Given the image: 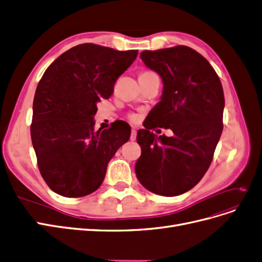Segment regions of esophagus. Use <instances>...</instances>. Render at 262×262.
Returning <instances> with one entry per match:
<instances>
[{
  "label": "esophagus",
  "instance_id": "34e87169",
  "mask_svg": "<svg viewBox=\"0 0 262 262\" xmlns=\"http://www.w3.org/2000/svg\"><path fill=\"white\" fill-rule=\"evenodd\" d=\"M131 141H134L137 139V129H132L131 130V137H130Z\"/></svg>",
  "mask_w": 262,
  "mask_h": 262
}]
</instances>
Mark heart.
<instances>
[{"label":"heart","mask_w":262,"mask_h":262,"mask_svg":"<svg viewBox=\"0 0 262 262\" xmlns=\"http://www.w3.org/2000/svg\"><path fill=\"white\" fill-rule=\"evenodd\" d=\"M150 74H155L154 72H152V71H142V72L140 73V75H139V77H141V76H146V75H150ZM139 118H140V116L138 115V114H134V113H131V114H129L128 115V119L130 121H132V122H136V121H138L139 120Z\"/></svg>","instance_id":"1"}]
</instances>
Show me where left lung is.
<instances>
[{
  "label": "left lung",
  "mask_w": 262,
  "mask_h": 262,
  "mask_svg": "<svg viewBox=\"0 0 262 262\" xmlns=\"http://www.w3.org/2000/svg\"><path fill=\"white\" fill-rule=\"evenodd\" d=\"M140 58L161 75L162 100L140 130L141 156L136 163L139 181L156 194L187 192L209 169L223 131L224 93L220 77L203 55L187 46L142 51ZM170 128L172 137L149 130Z\"/></svg>",
  "instance_id": "8db88e82"
}]
</instances>
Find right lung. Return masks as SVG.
<instances>
[{"mask_svg": "<svg viewBox=\"0 0 262 262\" xmlns=\"http://www.w3.org/2000/svg\"><path fill=\"white\" fill-rule=\"evenodd\" d=\"M138 50L82 43L55 59L39 81L33 104L31 142L43 180L55 193L80 198L97 190L108 162L130 138L123 121L94 131L97 102L136 60Z\"/></svg>", "mask_w": 262, "mask_h": 262, "instance_id": "right-lung-1", "label": "right lung"}]
</instances>
